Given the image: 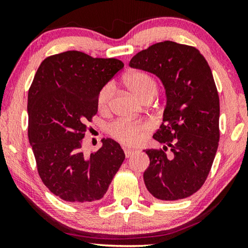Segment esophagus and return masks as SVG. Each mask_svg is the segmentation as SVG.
<instances>
[{"label": "esophagus", "instance_id": "obj_1", "mask_svg": "<svg viewBox=\"0 0 248 248\" xmlns=\"http://www.w3.org/2000/svg\"><path fill=\"white\" fill-rule=\"evenodd\" d=\"M136 152V151L134 150H131V149H124V154H125V156L127 157H130L131 156V155Z\"/></svg>", "mask_w": 248, "mask_h": 248}]
</instances>
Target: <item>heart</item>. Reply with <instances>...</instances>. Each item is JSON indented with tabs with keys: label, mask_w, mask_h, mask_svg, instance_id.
Here are the masks:
<instances>
[{
	"label": "heart",
	"mask_w": 248,
	"mask_h": 248,
	"mask_svg": "<svg viewBox=\"0 0 248 248\" xmlns=\"http://www.w3.org/2000/svg\"><path fill=\"white\" fill-rule=\"evenodd\" d=\"M125 83L132 93L141 100L148 95L156 94V83L150 74L136 71L130 73L125 78ZM114 94V84L107 83L102 90L99 91L97 104L100 109H106L109 106L110 99ZM146 124L140 121L130 120H117L115 123L109 124L108 131L111 137L120 143L124 145H134L140 141L142 133L146 130Z\"/></svg>",
	"instance_id": "1"
}]
</instances>
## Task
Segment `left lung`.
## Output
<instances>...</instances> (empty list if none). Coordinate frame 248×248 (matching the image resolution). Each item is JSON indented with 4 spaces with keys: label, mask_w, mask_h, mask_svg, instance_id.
<instances>
[{
    "label": "left lung",
    "mask_w": 248,
    "mask_h": 248,
    "mask_svg": "<svg viewBox=\"0 0 248 248\" xmlns=\"http://www.w3.org/2000/svg\"><path fill=\"white\" fill-rule=\"evenodd\" d=\"M129 65L157 77L166 96L153 136L164 145L145 150L146 189L159 200L187 198L205 182L219 145L220 100L211 69L199 50L170 40L138 52Z\"/></svg>",
    "instance_id": "obj_1"
}]
</instances>
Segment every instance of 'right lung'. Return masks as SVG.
<instances>
[{"mask_svg": "<svg viewBox=\"0 0 248 248\" xmlns=\"http://www.w3.org/2000/svg\"><path fill=\"white\" fill-rule=\"evenodd\" d=\"M123 68L117 59L72 50L46 58L37 70L28 92V140L41 180L62 200L102 199L124 161L120 144L109 138L90 156L82 151L99 91Z\"/></svg>", "mask_w": 248, "mask_h": 248, "instance_id": "add662e5", "label": "right lung"}]
</instances>
